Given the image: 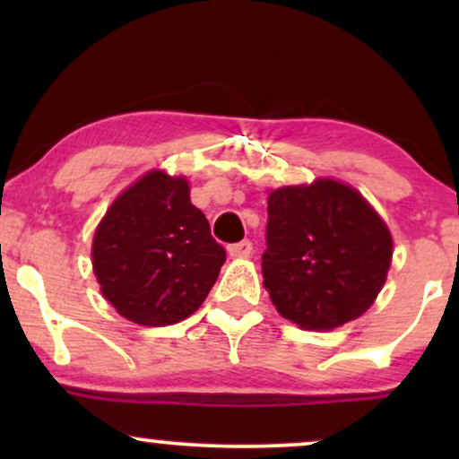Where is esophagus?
<instances>
[{"label":"esophagus","mask_w":459,"mask_h":459,"mask_svg":"<svg viewBox=\"0 0 459 459\" xmlns=\"http://www.w3.org/2000/svg\"><path fill=\"white\" fill-rule=\"evenodd\" d=\"M229 255L233 256V259H246V256L252 255V244L247 239L239 241V244H230Z\"/></svg>","instance_id":"1"}]
</instances>
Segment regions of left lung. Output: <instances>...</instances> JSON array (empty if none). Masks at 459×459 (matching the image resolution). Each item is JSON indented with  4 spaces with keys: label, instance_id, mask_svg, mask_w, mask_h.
<instances>
[{
    "label": "left lung",
    "instance_id": "obj_1",
    "mask_svg": "<svg viewBox=\"0 0 459 459\" xmlns=\"http://www.w3.org/2000/svg\"><path fill=\"white\" fill-rule=\"evenodd\" d=\"M263 284L278 313L332 330L376 302L393 259L384 220L354 187L332 178L273 189L267 198Z\"/></svg>",
    "mask_w": 459,
    "mask_h": 459
}]
</instances>
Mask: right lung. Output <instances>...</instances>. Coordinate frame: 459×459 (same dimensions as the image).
<instances>
[{"label":"right lung","instance_id":"1","mask_svg":"<svg viewBox=\"0 0 459 459\" xmlns=\"http://www.w3.org/2000/svg\"><path fill=\"white\" fill-rule=\"evenodd\" d=\"M226 261L183 177L151 170L108 209L92 239L94 276L125 319L170 325L198 310Z\"/></svg>","mask_w":459,"mask_h":459}]
</instances>
